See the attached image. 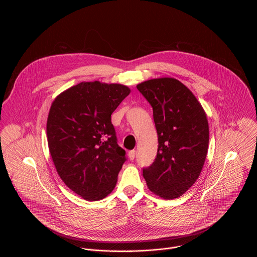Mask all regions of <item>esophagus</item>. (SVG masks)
I'll list each match as a JSON object with an SVG mask.
<instances>
[{
  "mask_svg": "<svg viewBox=\"0 0 257 257\" xmlns=\"http://www.w3.org/2000/svg\"><path fill=\"white\" fill-rule=\"evenodd\" d=\"M135 157H136V150L134 149V150H131V151L128 152V158H130L131 160H134Z\"/></svg>",
  "mask_w": 257,
  "mask_h": 257,
  "instance_id": "esophagus-1",
  "label": "esophagus"
}]
</instances>
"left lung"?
I'll list each match as a JSON object with an SVG mask.
<instances>
[{
  "label": "left lung",
  "instance_id": "left-lung-1",
  "mask_svg": "<svg viewBox=\"0 0 257 257\" xmlns=\"http://www.w3.org/2000/svg\"><path fill=\"white\" fill-rule=\"evenodd\" d=\"M137 88L152 107L158 137L156 158L144 169L147 187L162 199L178 198L197 181L207 157L206 111L175 78L150 79Z\"/></svg>",
  "mask_w": 257,
  "mask_h": 257
}]
</instances>
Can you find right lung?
Wrapping results in <instances>:
<instances>
[{"label":"right lung","instance_id":"add662e5","mask_svg":"<svg viewBox=\"0 0 257 257\" xmlns=\"http://www.w3.org/2000/svg\"><path fill=\"white\" fill-rule=\"evenodd\" d=\"M131 93L127 86L81 82L60 93L47 116L46 135L56 171L86 201H99L114 189L125 161L110 114Z\"/></svg>","mask_w":257,"mask_h":257}]
</instances>
